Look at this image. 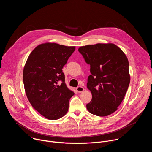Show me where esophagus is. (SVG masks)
<instances>
[{
	"label": "esophagus",
	"mask_w": 152,
	"mask_h": 152,
	"mask_svg": "<svg viewBox=\"0 0 152 152\" xmlns=\"http://www.w3.org/2000/svg\"><path fill=\"white\" fill-rule=\"evenodd\" d=\"M76 91L78 92V93H82L84 91V88L83 87H82V86H78V87L76 88Z\"/></svg>",
	"instance_id": "esophagus-1"
}]
</instances>
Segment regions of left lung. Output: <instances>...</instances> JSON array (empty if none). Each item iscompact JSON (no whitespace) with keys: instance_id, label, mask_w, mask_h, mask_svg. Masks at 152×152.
<instances>
[{"instance_id":"1","label":"left lung","mask_w":152,"mask_h":152,"mask_svg":"<svg viewBox=\"0 0 152 152\" xmlns=\"http://www.w3.org/2000/svg\"><path fill=\"white\" fill-rule=\"evenodd\" d=\"M78 50L90 65L86 86L92 99L86 108L97 116L113 114L122 102L131 80L126 55L113 43L86 45Z\"/></svg>"}]
</instances>
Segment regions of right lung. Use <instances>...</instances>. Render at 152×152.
I'll list each match as a JSON object with an SVG mask.
<instances>
[{"label": "right lung", "instance_id": "1", "mask_svg": "<svg viewBox=\"0 0 152 152\" xmlns=\"http://www.w3.org/2000/svg\"><path fill=\"white\" fill-rule=\"evenodd\" d=\"M75 50V46L42 43L32 51L24 66L26 96L34 109L49 120L66 115L75 94L65 83L62 70Z\"/></svg>", "mask_w": 152, "mask_h": 152}]
</instances>
